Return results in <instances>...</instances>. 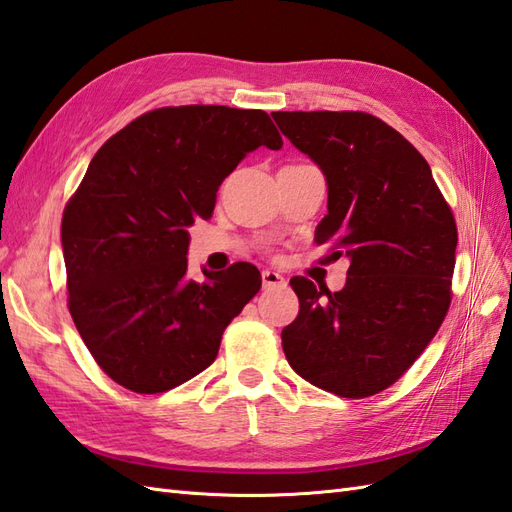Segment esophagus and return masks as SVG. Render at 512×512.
Returning <instances> with one entry per match:
<instances>
[{"label":"esophagus","mask_w":512,"mask_h":512,"mask_svg":"<svg viewBox=\"0 0 512 512\" xmlns=\"http://www.w3.org/2000/svg\"><path fill=\"white\" fill-rule=\"evenodd\" d=\"M284 282H286V280H284L282 273L271 271V269H265V271H263V286H265V289H273V286H280V284H284Z\"/></svg>","instance_id":"esophagus-1"}]
</instances>
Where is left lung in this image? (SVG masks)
<instances>
[{
  "instance_id": "1",
  "label": "left lung",
  "mask_w": 512,
  "mask_h": 512,
  "mask_svg": "<svg viewBox=\"0 0 512 512\" xmlns=\"http://www.w3.org/2000/svg\"><path fill=\"white\" fill-rule=\"evenodd\" d=\"M278 128L323 171L328 215L315 230L350 260L330 293L293 278L299 315L282 330L289 365L341 397L384 391L434 339L452 299L456 221L430 165L367 112H273Z\"/></svg>"
}]
</instances>
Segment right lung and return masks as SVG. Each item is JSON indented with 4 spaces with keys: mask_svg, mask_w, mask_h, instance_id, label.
<instances>
[{
    "mask_svg": "<svg viewBox=\"0 0 512 512\" xmlns=\"http://www.w3.org/2000/svg\"><path fill=\"white\" fill-rule=\"evenodd\" d=\"M260 145L282 147L265 110L195 104L145 112L93 156L60 239L69 313L117 384L152 395L191 380L260 291L249 263L186 276V228L213 217L221 182Z\"/></svg>",
    "mask_w": 512,
    "mask_h": 512,
    "instance_id": "add662e5",
    "label": "right lung"
}]
</instances>
